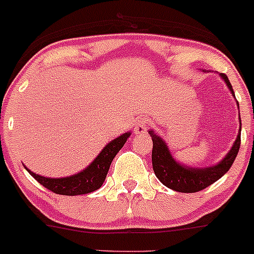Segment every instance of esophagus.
Returning <instances> with one entry per match:
<instances>
[{
	"label": "esophagus",
	"instance_id": "esophagus-1",
	"mask_svg": "<svg viewBox=\"0 0 254 254\" xmlns=\"http://www.w3.org/2000/svg\"><path fill=\"white\" fill-rule=\"evenodd\" d=\"M149 127V120L145 119V118H141L140 120H138V123L135 124L134 131L135 132H144L146 131V129Z\"/></svg>",
	"mask_w": 254,
	"mask_h": 254
}]
</instances>
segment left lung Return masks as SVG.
Masks as SVG:
<instances>
[{
	"label": "left lung",
	"instance_id": "left-lung-1",
	"mask_svg": "<svg viewBox=\"0 0 254 254\" xmlns=\"http://www.w3.org/2000/svg\"><path fill=\"white\" fill-rule=\"evenodd\" d=\"M227 86L234 95L232 85L229 82L226 73H220ZM153 140V151H151V162H153V170L156 178L168 188L182 193H195L203 190L210 184L217 182L219 178L223 177L234 163L239 146H241V130L237 136L233 148L229 150L227 156L218 165L205 168V169H195V168H187L175 162L172 158V154L168 150L164 141L158 136L154 131H149Z\"/></svg>",
	"mask_w": 254,
	"mask_h": 254
}]
</instances>
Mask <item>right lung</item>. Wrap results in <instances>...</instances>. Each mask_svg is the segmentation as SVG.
Masks as SVG:
<instances>
[{
    "mask_svg": "<svg viewBox=\"0 0 254 254\" xmlns=\"http://www.w3.org/2000/svg\"><path fill=\"white\" fill-rule=\"evenodd\" d=\"M129 136L130 132H127L118 139H114L103 149L98 158L84 172L72 175V177L51 179V178L41 177V175L32 173L31 170H27L41 186L51 190L52 193L61 194V195H79V194L91 193L103 186L111 162L118 154V151L127 143V139Z\"/></svg>",
    "mask_w": 254,
    "mask_h": 254,
    "instance_id": "add662e5",
    "label": "right lung"
}]
</instances>
